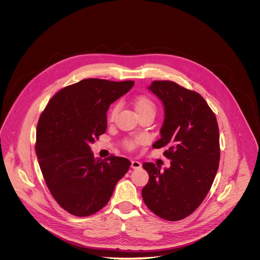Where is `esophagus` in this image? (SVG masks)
<instances>
[{
  "instance_id": "esophagus-1",
  "label": "esophagus",
  "mask_w": 260,
  "mask_h": 260,
  "mask_svg": "<svg viewBox=\"0 0 260 260\" xmlns=\"http://www.w3.org/2000/svg\"><path fill=\"white\" fill-rule=\"evenodd\" d=\"M141 163L139 162V161H135V160H133V161H131V167L133 168V169H139V168H141Z\"/></svg>"
}]
</instances>
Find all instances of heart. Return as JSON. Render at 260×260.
<instances>
[{"label": "heart", "mask_w": 260, "mask_h": 260, "mask_svg": "<svg viewBox=\"0 0 260 260\" xmlns=\"http://www.w3.org/2000/svg\"><path fill=\"white\" fill-rule=\"evenodd\" d=\"M134 107L136 109V112L138 113V115H141V114H144V113H148V112H152V113L155 114V111H156V105H155L154 101L150 97L145 96V95H140V96H138L135 99ZM117 111H118V107L117 106H114L111 110H110V112H109V120L110 121L114 120ZM138 143H140V139L139 138H136V139H126L124 141L125 147L129 149V150L135 148Z\"/></svg>", "instance_id": "heart-1"}]
</instances>
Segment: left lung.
I'll use <instances>...</instances> for the list:
<instances>
[{
	"label": "left lung",
	"mask_w": 260,
	"mask_h": 260,
	"mask_svg": "<svg viewBox=\"0 0 260 260\" xmlns=\"http://www.w3.org/2000/svg\"><path fill=\"white\" fill-rule=\"evenodd\" d=\"M163 103L161 138L152 147H166L170 167L160 171L143 163L149 181L142 197L160 218L178 221L196 210L209 192L220 159L215 114L203 97L172 81H154L148 87Z\"/></svg>",
	"instance_id": "left-lung-1"
}]
</instances>
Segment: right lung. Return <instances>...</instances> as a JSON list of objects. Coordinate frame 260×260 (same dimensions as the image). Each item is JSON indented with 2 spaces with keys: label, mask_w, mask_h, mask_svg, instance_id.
<instances>
[{
  "label": "right lung",
  "mask_w": 260,
  "mask_h": 260,
  "mask_svg": "<svg viewBox=\"0 0 260 260\" xmlns=\"http://www.w3.org/2000/svg\"><path fill=\"white\" fill-rule=\"evenodd\" d=\"M134 81L84 79L56 93L37 125L36 153L45 182L58 204L75 216L102 209L131 162L95 159L89 146L107 128V111Z\"/></svg>",
  "instance_id": "add662e5"
}]
</instances>
